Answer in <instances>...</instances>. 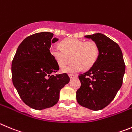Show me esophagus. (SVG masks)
Here are the masks:
<instances>
[{
	"instance_id": "34e87169",
	"label": "esophagus",
	"mask_w": 132,
	"mask_h": 132,
	"mask_svg": "<svg viewBox=\"0 0 132 132\" xmlns=\"http://www.w3.org/2000/svg\"><path fill=\"white\" fill-rule=\"evenodd\" d=\"M77 76H76V75H73V74H69V77H70V78H75V77H76Z\"/></svg>"
}]
</instances>
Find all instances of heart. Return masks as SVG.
Instances as JSON below:
<instances>
[{"instance_id": "1", "label": "heart", "mask_w": 132, "mask_h": 132, "mask_svg": "<svg viewBox=\"0 0 132 132\" xmlns=\"http://www.w3.org/2000/svg\"><path fill=\"white\" fill-rule=\"evenodd\" d=\"M61 48L53 45L50 51L60 67H64L72 60L73 63L62 68L68 73L79 72L84 68L89 70L95 64L99 54V49L94 41H81L68 39L60 43Z\"/></svg>"}]
</instances>
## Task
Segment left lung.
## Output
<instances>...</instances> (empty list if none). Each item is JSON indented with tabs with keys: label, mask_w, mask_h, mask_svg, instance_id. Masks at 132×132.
Instances as JSON below:
<instances>
[{
	"label": "left lung",
	"mask_w": 132,
	"mask_h": 132,
	"mask_svg": "<svg viewBox=\"0 0 132 132\" xmlns=\"http://www.w3.org/2000/svg\"><path fill=\"white\" fill-rule=\"evenodd\" d=\"M97 43L99 54L95 64L79 75L81 87L76 98L81 106L99 110L114 98L123 82L126 65L119 45L101 34L85 35Z\"/></svg>",
	"instance_id": "8db88e82"
}]
</instances>
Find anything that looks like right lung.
Instances as JSON below:
<instances>
[{"label":"right lung","mask_w":132,"mask_h":132,"mask_svg":"<svg viewBox=\"0 0 132 132\" xmlns=\"http://www.w3.org/2000/svg\"><path fill=\"white\" fill-rule=\"evenodd\" d=\"M57 41L50 32L29 35L18 46L12 60L13 84L23 103L35 110L56 104L60 89L70 81L66 73L53 74L59 66L50 48Z\"/></svg>","instance_id":"1"}]
</instances>
